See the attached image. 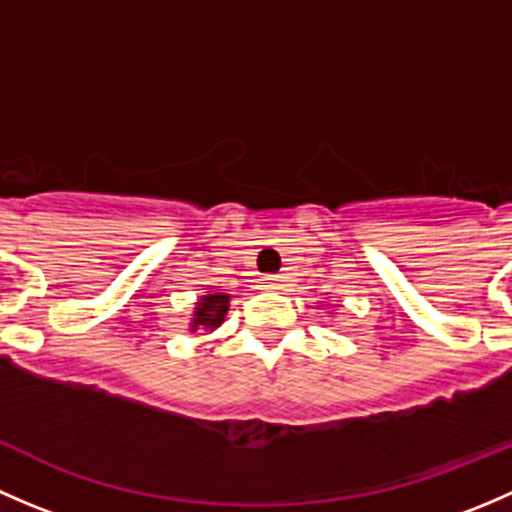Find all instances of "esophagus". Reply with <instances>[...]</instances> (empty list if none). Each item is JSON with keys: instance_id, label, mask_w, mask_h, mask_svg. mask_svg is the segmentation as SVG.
I'll use <instances>...</instances> for the list:
<instances>
[{"instance_id": "1", "label": "esophagus", "mask_w": 512, "mask_h": 512, "mask_svg": "<svg viewBox=\"0 0 512 512\" xmlns=\"http://www.w3.org/2000/svg\"><path fill=\"white\" fill-rule=\"evenodd\" d=\"M285 287V280L280 275H267L262 277V289H282Z\"/></svg>"}]
</instances>
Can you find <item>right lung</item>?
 I'll use <instances>...</instances> for the list:
<instances>
[{
	"mask_svg": "<svg viewBox=\"0 0 512 512\" xmlns=\"http://www.w3.org/2000/svg\"><path fill=\"white\" fill-rule=\"evenodd\" d=\"M227 312H230V294L208 287V292L200 294L198 302H195L188 329L190 332H198V329L215 332L225 322Z\"/></svg>",
	"mask_w": 512,
	"mask_h": 512,
	"instance_id": "obj_1",
	"label": "right lung"
}]
</instances>
